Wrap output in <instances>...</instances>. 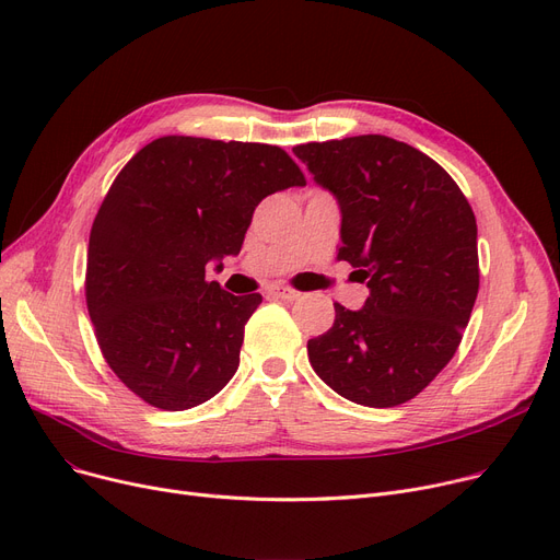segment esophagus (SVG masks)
<instances>
[{
    "mask_svg": "<svg viewBox=\"0 0 560 560\" xmlns=\"http://www.w3.org/2000/svg\"><path fill=\"white\" fill-rule=\"evenodd\" d=\"M271 294L276 296V299H282V301H296L301 294L296 292V289H292V287H282V284H278V287H273L271 289Z\"/></svg>",
    "mask_w": 560,
    "mask_h": 560,
    "instance_id": "obj_1",
    "label": "esophagus"
}]
</instances>
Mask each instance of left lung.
<instances>
[{"instance_id": "8db88e82", "label": "left lung", "mask_w": 560, "mask_h": 560, "mask_svg": "<svg viewBox=\"0 0 560 560\" xmlns=\"http://www.w3.org/2000/svg\"><path fill=\"white\" fill-rule=\"evenodd\" d=\"M338 199V259L370 296L335 303V322L307 342L324 384L355 405L388 409L416 397L455 355L480 287L478 225L453 176L386 136L294 147Z\"/></svg>"}]
</instances>
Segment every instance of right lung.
Returning <instances> with one entry per match:
<instances>
[{"label":"right lung","mask_w":560,"mask_h":560,"mask_svg":"<svg viewBox=\"0 0 560 560\" xmlns=\"http://www.w3.org/2000/svg\"><path fill=\"white\" fill-rule=\"evenodd\" d=\"M305 186L287 151L259 142L167 136L109 186L86 253V310L126 388L163 411L228 386L259 294L234 296L207 264L238 255L255 207Z\"/></svg>","instance_id":"right-lung-1"}]
</instances>
